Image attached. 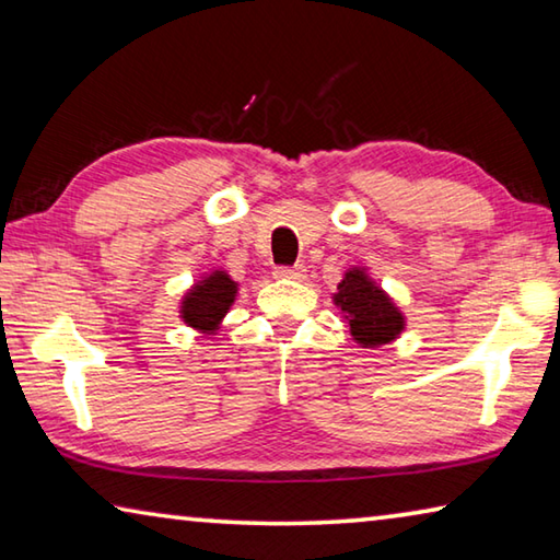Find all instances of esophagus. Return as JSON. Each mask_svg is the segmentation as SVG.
Masks as SVG:
<instances>
[{"label":"esophagus","instance_id":"34e87169","mask_svg":"<svg viewBox=\"0 0 560 560\" xmlns=\"http://www.w3.org/2000/svg\"><path fill=\"white\" fill-rule=\"evenodd\" d=\"M273 277H277V279L301 281L303 277H306V269H303L301 264H296V267H277V269H273Z\"/></svg>","mask_w":560,"mask_h":560}]
</instances>
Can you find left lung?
I'll list each match as a JSON object with an SVG mask.
<instances>
[{"label":"left lung","mask_w":560,"mask_h":560,"mask_svg":"<svg viewBox=\"0 0 560 560\" xmlns=\"http://www.w3.org/2000/svg\"><path fill=\"white\" fill-rule=\"evenodd\" d=\"M334 303L348 320L350 336L363 348L393 343L405 330L402 311L368 277L365 267H353L343 273Z\"/></svg>","instance_id":"left-lung-1"}]
</instances>
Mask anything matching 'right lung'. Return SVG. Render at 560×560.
I'll list each match as a JSON object with an SVG mask.
<instances>
[{
	"mask_svg": "<svg viewBox=\"0 0 560 560\" xmlns=\"http://www.w3.org/2000/svg\"><path fill=\"white\" fill-rule=\"evenodd\" d=\"M236 291H240V283L230 273L224 269H212L185 293L183 303H179V318L189 328L200 330L205 336H214L224 316L230 314Z\"/></svg>",
	"mask_w": 560,
	"mask_h": 560,
	"instance_id": "obj_1",
	"label": "right lung"
}]
</instances>
